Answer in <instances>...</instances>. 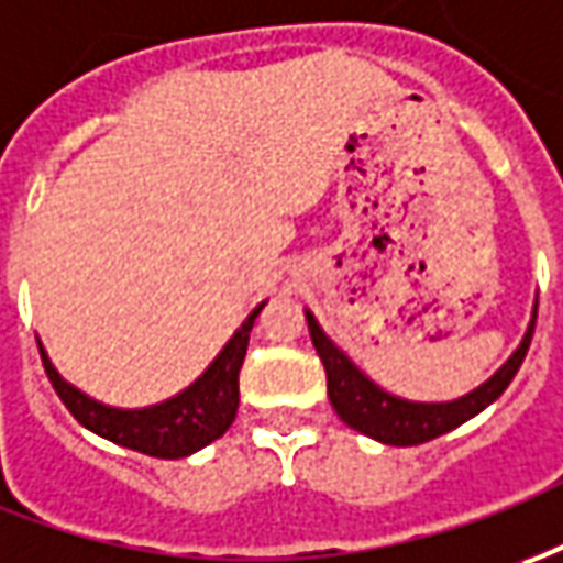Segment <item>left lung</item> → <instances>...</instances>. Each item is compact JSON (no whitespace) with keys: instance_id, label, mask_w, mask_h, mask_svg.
Returning <instances> with one entry per match:
<instances>
[{"instance_id":"left-lung-1","label":"left lung","mask_w":563,"mask_h":563,"mask_svg":"<svg viewBox=\"0 0 563 563\" xmlns=\"http://www.w3.org/2000/svg\"><path fill=\"white\" fill-rule=\"evenodd\" d=\"M305 317H308L313 347H317V354L323 361V369H327V394H330L332 410L339 412L342 422L354 428V431H361V434L373 438V441L391 443V446H416V443L434 441V438L453 431L462 422H468L481 410H487L493 400L506 391L515 373L521 369L530 339H533V330H537V308H533V320L527 327L523 342L496 376L487 378L472 394H465L459 400H450V404H412V400H400V397H394V394L382 391L378 385H373L323 335L320 323L313 320V313L308 311Z\"/></svg>"}]
</instances>
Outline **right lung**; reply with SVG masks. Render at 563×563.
Instances as JSON below:
<instances>
[{"instance_id": "obj_1", "label": "right lung", "mask_w": 563, "mask_h": 563, "mask_svg": "<svg viewBox=\"0 0 563 563\" xmlns=\"http://www.w3.org/2000/svg\"><path fill=\"white\" fill-rule=\"evenodd\" d=\"M265 305H258L246 317V323L233 332V339L224 345L212 366L202 373L187 391L172 397L166 404H156L147 410H113L98 400H91L82 391H76L64 378L57 376L52 361L40 347L42 366L48 373V382L55 385L57 397L73 412L79 426H86L107 441L137 450L144 456L156 459H181L202 450L206 443L218 441L231 422L236 419L240 407V366L246 357L250 332L255 327V317Z\"/></svg>"}]
</instances>
